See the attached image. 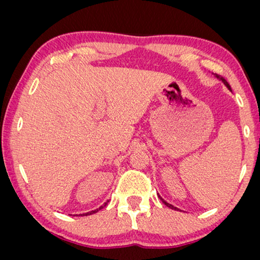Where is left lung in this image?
I'll list each match as a JSON object with an SVG mask.
<instances>
[{
  "instance_id": "obj_1",
  "label": "left lung",
  "mask_w": 260,
  "mask_h": 260,
  "mask_svg": "<svg viewBox=\"0 0 260 260\" xmlns=\"http://www.w3.org/2000/svg\"><path fill=\"white\" fill-rule=\"evenodd\" d=\"M216 76H218V74H216ZM218 78H220V79H221V80L223 81V84H225L227 87H229V88H231V86H230V84H229V83H227V81L225 80V78H222V77H220V76H218ZM159 199H161V200H162V202H163V204H165V205L167 206V207H169V208H172V209H175V211H176V209H177L176 207H174V206H173V205H170V204H168V202H166L165 200H163V199H162L161 197H159Z\"/></svg>"
}]
</instances>
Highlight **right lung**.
<instances>
[{
    "label": "right lung",
    "mask_w": 260,
    "mask_h": 260,
    "mask_svg": "<svg viewBox=\"0 0 260 260\" xmlns=\"http://www.w3.org/2000/svg\"><path fill=\"white\" fill-rule=\"evenodd\" d=\"M106 204H108V202H105V204H104V205H103V206H101V207H99L98 209H94V211H92V212L85 213V214H80V216H83V215H91V214H93V213H95V212H98V211H99V209H102L103 207H105V206H106Z\"/></svg>",
    "instance_id": "obj_1"
}]
</instances>
